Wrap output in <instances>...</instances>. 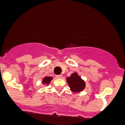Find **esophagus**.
<instances>
[{
	"label": "esophagus",
	"instance_id": "obj_1",
	"mask_svg": "<svg viewBox=\"0 0 125 125\" xmlns=\"http://www.w3.org/2000/svg\"><path fill=\"white\" fill-rule=\"evenodd\" d=\"M56 78L57 79H62V75H56Z\"/></svg>",
	"mask_w": 125,
	"mask_h": 125
}]
</instances>
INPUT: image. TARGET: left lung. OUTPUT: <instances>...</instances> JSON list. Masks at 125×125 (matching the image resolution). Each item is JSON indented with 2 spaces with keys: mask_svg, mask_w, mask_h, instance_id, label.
Returning a JSON list of instances; mask_svg holds the SVG:
<instances>
[{
  "mask_svg": "<svg viewBox=\"0 0 125 125\" xmlns=\"http://www.w3.org/2000/svg\"><path fill=\"white\" fill-rule=\"evenodd\" d=\"M66 81L68 83L71 90L74 93H79L85 89V82L82 78L78 75L77 73H74L70 77L66 78Z\"/></svg>",
  "mask_w": 125,
  "mask_h": 125,
  "instance_id": "left-lung-1",
  "label": "left lung"
}]
</instances>
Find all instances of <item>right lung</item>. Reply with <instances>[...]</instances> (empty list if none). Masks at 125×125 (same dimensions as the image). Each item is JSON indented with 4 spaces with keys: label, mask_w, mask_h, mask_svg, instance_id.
<instances>
[{
    "label": "right lung",
    "mask_w": 125,
    "mask_h": 125,
    "mask_svg": "<svg viewBox=\"0 0 125 125\" xmlns=\"http://www.w3.org/2000/svg\"><path fill=\"white\" fill-rule=\"evenodd\" d=\"M52 77H45L42 80V83L43 84H46L48 85L50 84V82L52 80Z\"/></svg>",
    "instance_id": "right-lung-1"
}]
</instances>
